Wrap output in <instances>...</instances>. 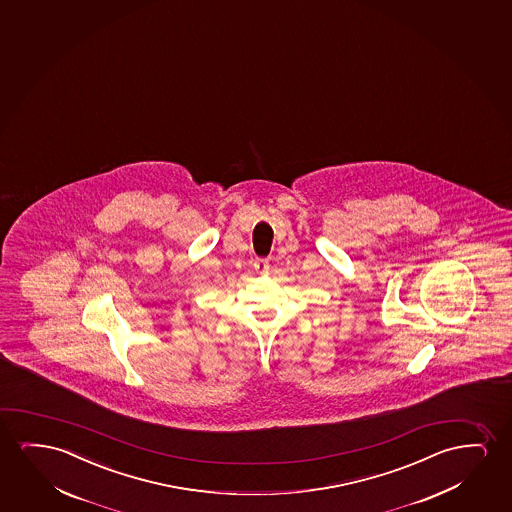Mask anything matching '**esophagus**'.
<instances>
[{
    "instance_id": "obj_1",
    "label": "esophagus",
    "mask_w": 512,
    "mask_h": 512,
    "mask_svg": "<svg viewBox=\"0 0 512 512\" xmlns=\"http://www.w3.org/2000/svg\"><path fill=\"white\" fill-rule=\"evenodd\" d=\"M254 267H256V270L258 272H261V274H265V272H268V268H270V265H268L267 260H258L256 263H254Z\"/></svg>"
}]
</instances>
